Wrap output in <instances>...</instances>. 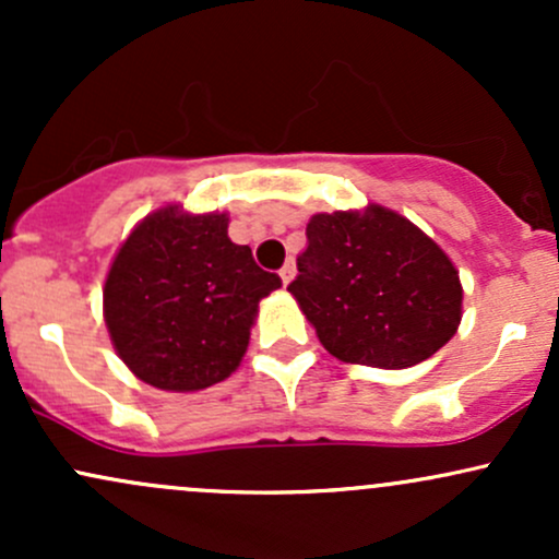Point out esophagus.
<instances>
[{
    "instance_id": "1",
    "label": "esophagus",
    "mask_w": 559,
    "mask_h": 559,
    "mask_svg": "<svg viewBox=\"0 0 559 559\" xmlns=\"http://www.w3.org/2000/svg\"><path fill=\"white\" fill-rule=\"evenodd\" d=\"M278 275H281V281H284V286L292 284V278L297 275V267H294V262H286V265L278 271Z\"/></svg>"
}]
</instances>
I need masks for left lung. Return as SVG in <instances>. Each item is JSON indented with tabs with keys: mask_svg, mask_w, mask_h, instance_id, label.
Segmentation results:
<instances>
[{
	"mask_svg": "<svg viewBox=\"0 0 559 559\" xmlns=\"http://www.w3.org/2000/svg\"><path fill=\"white\" fill-rule=\"evenodd\" d=\"M297 267L288 292L342 362L413 368L463 318V284L444 249L381 204L312 215Z\"/></svg>",
	"mask_w": 559,
	"mask_h": 559,
	"instance_id": "1",
	"label": "left lung"
}]
</instances>
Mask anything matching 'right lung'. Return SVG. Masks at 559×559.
I'll use <instances>...</instances> for the list:
<instances>
[{"label": "right lung", "instance_id": "add662e5", "mask_svg": "<svg viewBox=\"0 0 559 559\" xmlns=\"http://www.w3.org/2000/svg\"><path fill=\"white\" fill-rule=\"evenodd\" d=\"M281 278L228 239L226 213L146 215L105 281V323L131 373L163 391H199L239 368L262 297Z\"/></svg>", "mask_w": 559, "mask_h": 559}]
</instances>
